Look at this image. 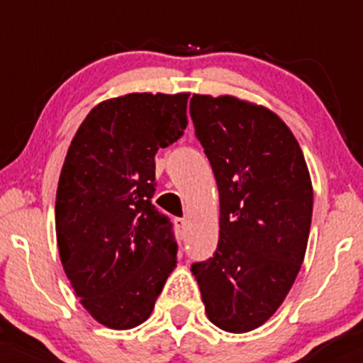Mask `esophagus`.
Masks as SVG:
<instances>
[{
  "label": "esophagus",
  "instance_id": "1",
  "mask_svg": "<svg viewBox=\"0 0 363 363\" xmlns=\"http://www.w3.org/2000/svg\"><path fill=\"white\" fill-rule=\"evenodd\" d=\"M174 223H175V226H177L179 232H184L186 225H188V219H184V218H175Z\"/></svg>",
  "mask_w": 363,
  "mask_h": 363
}]
</instances>
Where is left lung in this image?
<instances>
[{"label": "left lung", "instance_id": "8db88e82", "mask_svg": "<svg viewBox=\"0 0 363 363\" xmlns=\"http://www.w3.org/2000/svg\"><path fill=\"white\" fill-rule=\"evenodd\" d=\"M189 113L219 189L218 250L191 272L211 323L244 334L294 286L311 230V175L295 135L270 108L193 94Z\"/></svg>", "mask_w": 363, "mask_h": 363}]
</instances>
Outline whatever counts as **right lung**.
Segmentation results:
<instances>
[{"instance_id":"right-lung-1","label":"right lung","mask_w":363,"mask_h":363,"mask_svg":"<svg viewBox=\"0 0 363 363\" xmlns=\"http://www.w3.org/2000/svg\"><path fill=\"white\" fill-rule=\"evenodd\" d=\"M189 93H130L77 130L56 193L60 258L84 309L130 330L151 316L177 267L172 225L151 203L155 156L188 126Z\"/></svg>"}]
</instances>
